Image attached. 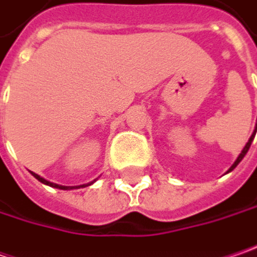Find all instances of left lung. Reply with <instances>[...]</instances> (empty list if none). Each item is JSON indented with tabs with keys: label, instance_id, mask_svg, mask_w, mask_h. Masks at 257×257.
<instances>
[{
	"label": "left lung",
	"instance_id": "1",
	"mask_svg": "<svg viewBox=\"0 0 257 257\" xmlns=\"http://www.w3.org/2000/svg\"><path fill=\"white\" fill-rule=\"evenodd\" d=\"M256 131H257V120H256V125H254V131H253V134H251V137L249 138V141L246 142V145H244V148L241 150V152L239 154V157H237V160L236 161L233 162V165L230 167L229 170H227V173H230V171H233L237 165H239V162L244 158V155L247 154V151H249V148H250V145H251V142H253V140H254V135H256Z\"/></svg>",
	"mask_w": 257,
	"mask_h": 257
}]
</instances>
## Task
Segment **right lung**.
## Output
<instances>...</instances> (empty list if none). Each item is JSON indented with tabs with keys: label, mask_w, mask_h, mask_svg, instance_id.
<instances>
[{
	"label": "right lung",
	"mask_w": 257,
	"mask_h": 257,
	"mask_svg": "<svg viewBox=\"0 0 257 257\" xmlns=\"http://www.w3.org/2000/svg\"><path fill=\"white\" fill-rule=\"evenodd\" d=\"M30 173H31V175H33L34 178H37L40 183H43V184H46V185H50V187H54V188H59V190H76V188H83V187H89V185H92L96 181V180H93V181H90V183H87V184H82V185H60V184H56V183H50V181H47L46 178L40 177L39 174L33 173V171H30Z\"/></svg>",
	"instance_id": "1"
}]
</instances>
